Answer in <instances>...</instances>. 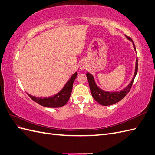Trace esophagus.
<instances>
[{"label":"esophagus","mask_w":155,"mask_h":155,"mask_svg":"<svg viewBox=\"0 0 155 155\" xmlns=\"http://www.w3.org/2000/svg\"><path fill=\"white\" fill-rule=\"evenodd\" d=\"M80 68H81V69H82V70L84 69L85 68H86V64H85V63H81V65H80Z\"/></svg>","instance_id":"34e87169"}]
</instances>
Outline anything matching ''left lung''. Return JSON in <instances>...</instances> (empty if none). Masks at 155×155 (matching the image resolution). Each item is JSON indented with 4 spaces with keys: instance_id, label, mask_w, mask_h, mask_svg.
<instances>
[{
    "instance_id": "obj_1",
    "label": "left lung",
    "mask_w": 155,
    "mask_h": 155,
    "mask_svg": "<svg viewBox=\"0 0 155 155\" xmlns=\"http://www.w3.org/2000/svg\"><path fill=\"white\" fill-rule=\"evenodd\" d=\"M129 40H130L134 45V49L136 51L135 45L134 44V41L131 39V38H129L127 35H125ZM138 69V61H137V57L136 59V63H135V73L133 77L132 80L129 85L125 87L124 89L121 90V91L119 92H107L104 91L103 90L100 89L97 84H96L94 78L93 77L91 74L89 73H86V77H87V79L90 86V89H91V92L93 98L96 100L97 102H98L100 105L102 106H110L112 104H116L118 102H120V100L123 99L124 97L127 94V93L130 91V89L132 86L133 82H134V78L136 76L137 73Z\"/></svg>"
}]
</instances>
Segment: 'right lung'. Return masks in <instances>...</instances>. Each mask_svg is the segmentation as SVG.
<instances>
[{
  "label": "right lung",
  "mask_w": 155,
  "mask_h": 155,
  "mask_svg": "<svg viewBox=\"0 0 155 155\" xmlns=\"http://www.w3.org/2000/svg\"><path fill=\"white\" fill-rule=\"evenodd\" d=\"M77 74L78 73L76 72L72 75L69 80L64 86L63 89L55 95L48 97V98L47 97L41 98V97H35L29 94H28L34 102L44 107H59L63 106L65 105L70 98L72 90H73V82L77 78Z\"/></svg>",
  "instance_id": "add662e5"
}]
</instances>
